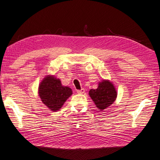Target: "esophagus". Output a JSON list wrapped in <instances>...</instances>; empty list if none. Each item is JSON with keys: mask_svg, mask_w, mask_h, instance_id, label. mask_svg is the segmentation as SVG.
I'll return each mask as SVG.
<instances>
[{"mask_svg": "<svg viewBox=\"0 0 160 160\" xmlns=\"http://www.w3.org/2000/svg\"><path fill=\"white\" fill-rule=\"evenodd\" d=\"M84 92H85V89H81V90H77L78 94H83Z\"/></svg>", "mask_w": 160, "mask_h": 160, "instance_id": "esophagus-1", "label": "esophagus"}]
</instances>
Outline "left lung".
<instances>
[{"mask_svg":"<svg viewBox=\"0 0 160 160\" xmlns=\"http://www.w3.org/2000/svg\"><path fill=\"white\" fill-rule=\"evenodd\" d=\"M89 94L97 107L103 110L113 104L117 93L112 83L109 81L103 80L102 82H99L97 89H91Z\"/></svg>","mask_w":160,"mask_h":160,"instance_id":"1","label":"left lung"}]
</instances>
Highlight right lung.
<instances>
[{"label": "right lung", "instance_id": "right-lung-1", "mask_svg": "<svg viewBox=\"0 0 160 160\" xmlns=\"http://www.w3.org/2000/svg\"><path fill=\"white\" fill-rule=\"evenodd\" d=\"M72 90L61 85L53 76L45 78L40 84L39 94L42 102L53 112H57L72 94Z\"/></svg>", "mask_w": 160, "mask_h": 160}]
</instances>
